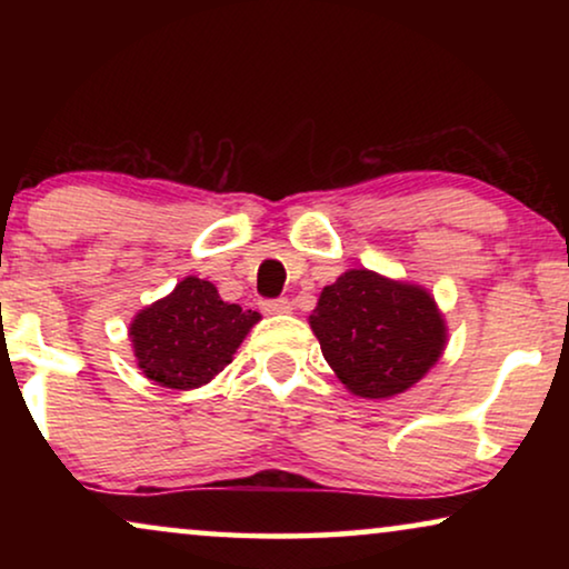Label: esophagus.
I'll use <instances>...</instances> for the list:
<instances>
[{"label": "esophagus", "instance_id": "1", "mask_svg": "<svg viewBox=\"0 0 569 569\" xmlns=\"http://www.w3.org/2000/svg\"><path fill=\"white\" fill-rule=\"evenodd\" d=\"M261 308H263V313H269V316H279V313H290V310H292V302L287 300V298L261 300Z\"/></svg>", "mask_w": 569, "mask_h": 569}]
</instances>
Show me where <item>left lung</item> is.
I'll return each instance as SVG.
<instances>
[{
    "instance_id": "8db88e82",
    "label": "left lung",
    "mask_w": 569,
    "mask_h": 569,
    "mask_svg": "<svg viewBox=\"0 0 569 569\" xmlns=\"http://www.w3.org/2000/svg\"><path fill=\"white\" fill-rule=\"evenodd\" d=\"M310 329L337 378L362 399H388L422 380L448 337L425 287L370 269H349L323 287Z\"/></svg>"
}]
</instances>
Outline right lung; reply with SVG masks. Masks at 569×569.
I'll list each match as a JSON object with an SVG mask.
<instances>
[{"mask_svg": "<svg viewBox=\"0 0 569 569\" xmlns=\"http://www.w3.org/2000/svg\"><path fill=\"white\" fill-rule=\"evenodd\" d=\"M256 310L224 302L207 279L186 277L176 290L144 310L129 326L139 370L158 386L189 391L212 380L259 323Z\"/></svg>", "mask_w": 569, "mask_h": 569, "instance_id": "add662e5", "label": "right lung"}]
</instances>
